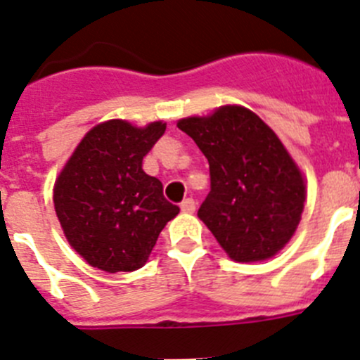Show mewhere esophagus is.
<instances>
[{
    "label": "esophagus",
    "mask_w": 360,
    "mask_h": 360,
    "mask_svg": "<svg viewBox=\"0 0 360 360\" xmlns=\"http://www.w3.org/2000/svg\"><path fill=\"white\" fill-rule=\"evenodd\" d=\"M181 212H183V213H193V212H195V200L184 199L183 202H181Z\"/></svg>",
    "instance_id": "esophagus-1"
}]
</instances>
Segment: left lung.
I'll return each instance as SVG.
<instances>
[{
  "instance_id": "8db88e82",
  "label": "left lung",
  "mask_w": 360,
  "mask_h": 360,
  "mask_svg": "<svg viewBox=\"0 0 360 360\" xmlns=\"http://www.w3.org/2000/svg\"><path fill=\"white\" fill-rule=\"evenodd\" d=\"M177 127L210 163L212 192L197 217L220 248L240 264L278 255L300 224L307 181L276 132L236 103L177 120Z\"/></svg>"
}]
</instances>
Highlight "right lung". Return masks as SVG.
<instances>
[{
    "label": "right lung",
    "mask_w": 360,
    "mask_h": 360,
    "mask_svg": "<svg viewBox=\"0 0 360 360\" xmlns=\"http://www.w3.org/2000/svg\"><path fill=\"white\" fill-rule=\"evenodd\" d=\"M163 120L138 127L108 120L87 131L53 184L55 213L68 244L91 267H143L161 229L179 213L141 163L163 136Z\"/></svg>",
    "instance_id": "right-lung-1"
}]
</instances>
